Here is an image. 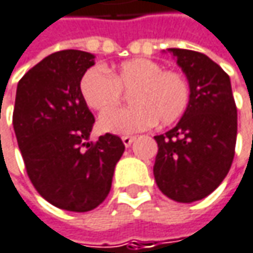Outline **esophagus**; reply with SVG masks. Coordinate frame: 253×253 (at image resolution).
<instances>
[{
    "label": "esophagus",
    "mask_w": 253,
    "mask_h": 253,
    "mask_svg": "<svg viewBox=\"0 0 253 253\" xmlns=\"http://www.w3.org/2000/svg\"><path fill=\"white\" fill-rule=\"evenodd\" d=\"M134 139H136L134 136H123V137H122V140H123V143H125V146H126V147L131 146V143L134 141Z\"/></svg>",
    "instance_id": "obj_1"
}]
</instances>
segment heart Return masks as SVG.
Returning <instances> with one entry per match:
<instances>
[{
    "label": "heart",
    "instance_id": "obj_1",
    "mask_svg": "<svg viewBox=\"0 0 253 253\" xmlns=\"http://www.w3.org/2000/svg\"><path fill=\"white\" fill-rule=\"evenodd\" d=\"M123 91L130 93L133 106L112 111ZM80 93L90 109L107 112L100 117L98 126L114 134L137 133L155 123L169 126L183 116L190 101V85L185 76L163 70L160 63L150 58L127 60L110 73L100 66L90 67L80 80Z\"/></svg>",
    "mask_w": 253,
    "mask_h": 253
}]
</instances>
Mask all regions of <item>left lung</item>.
<instances>
[{
    "label": "left lung",
    "instance_id": "left-lung-1",
    "mask_svg": "<svg viewBox=\"0 0 253 253\" xmlns=\"http://www.w3.org/2000/svg\"><path fill=\"white\" fill-rule=\"evenodd\" d=\"M190 85V101L180 122L155 136L153 174L163 195L180 203L211 195L229 171L238 133V110L229 76L208 55L169 48Z\"/></svg>",
    "mask_w": 253,
    "mask_h": 253
}]
</instances>
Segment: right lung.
<instances>
[{
  "instance_id": "1",
  "label": "right lung",
  "mask_w": 253,
  "mask_h": 253,
  "mask_svg": "<svg viewBox=\"0 0 253 253\" xmlns=\"http://www.w3.org/2000/svg\"><path fill=\"white\" fill-rule=\"evenodd\" d=\"M94 55L63 50L45 57L18 82L12 125L27 174L51 205L88 212L107 198L125 144L106 133L87 143L94 116L82 93Z\"/></svg>"
}]
</instances>
